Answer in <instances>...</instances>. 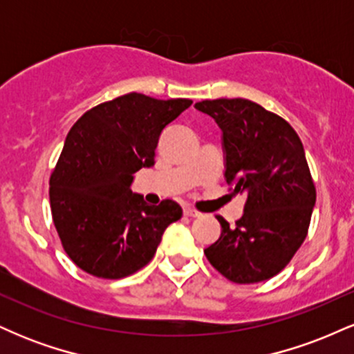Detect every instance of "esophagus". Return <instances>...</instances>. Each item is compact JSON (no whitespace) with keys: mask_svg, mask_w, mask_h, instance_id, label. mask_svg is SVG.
<instances>
[{"mask_svg":"<svg viewBox=\"0 0 354 354\" xmlns=\"http://www.w3.org/2000/svg\"><path fill=\"white\" fill-rule=\"evenodd\" d=\"M183 213H185L186 216H189V218H200L201 216L200 211L191 208V206H185V208H183Z\"/></svg>","mask_w":354,"mask_h":354,"instance_id":"1","label":"esophagus"}]
</instances>
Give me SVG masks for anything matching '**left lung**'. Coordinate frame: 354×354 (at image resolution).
<instances>
[{
	"label": "left lung",
	"instance_id": "1",
	"mask_svg": "<svg viewBox=\"0 0 354 354\" xmlns=\"http://www.w3.org/2000/svg\"><path fill=\"white\" fill-rule=\"evenodd\" d=\"M194 108L216 121L226 181L246 193L236 225L216 216L221 234L206 258L233 283L273 278L303 245L316 203L301 140L288 121L250 100H205Z\"/></svg>",
	"mask_w": 354,
	"mask_h": 354
}]
</instances>
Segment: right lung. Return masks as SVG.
<instances>
[{"label":"right lung","instance_id":"add662e5","mask_svg":"<svg viewBox=\"0 0 354 354\" xmlns=\"http://www.w3.org/2000/svg\"><path fill=\"white\" fill-rule=\"evenodd\" d=\"M191 103L128 93L73 124L50 178V203L61 245L83 271L106 279L136 273L181 218L176 201L149 206L131 183L154 165L161 133Z\"/></svg>","mask_w":354,"mask_h":354}]
</instances>
